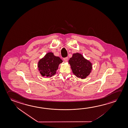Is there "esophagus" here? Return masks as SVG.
<instances>
[{"mask_svg":"<svg viewBox=\"0 0 128 128\" xmlns=\"http://www.w3.org/2000/svg\"><path fill=\"white\" fill-rule=\"evenodd\" d=\"M68 60V58H67V57H66V58H63V60L65 61V62H67Z\"/></svg>","mask_w":128,"mask_h":128,"instance_id":"esophagus-1","label":"esophagus"}]
</instances>
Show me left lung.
Returning <instances> with one entry per match:
<instances>
[{
  "mask_svg": "<svg viewBox=\"0 0 128 128\" xmlns=\"http://www.w3.org/2000/svg\"><path fill=\"white\" fill-rule=\"evenodd\" d=\"M69 64L73 74L78 78H86L92 71V63L78 53L73 54L69 59Z\"/></svg>",
  "mask_w": 128,
  "mask_h": 128,
  "instance_id": "8db88e82",
  "label": "left lung"
}]
</instances>
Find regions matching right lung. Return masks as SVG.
Here are the masks:
<instances>
[{
	"label": "right lung",
	"instance_id": "1",
	"mask_svg": "<svg viewBox=\"0 0 128 128\" xmlns=\"http://www.w3.org/2000/svg\"><path fill=\"white\" fill-rule=\"evenodd\" d=\"M63 62L52 52H48L40 59L38 63V71L42 77H50L55 75L60 63Z\"/></svg>",
	"mask_w": 128,
	"mask_h": 128
}]
</instances>
